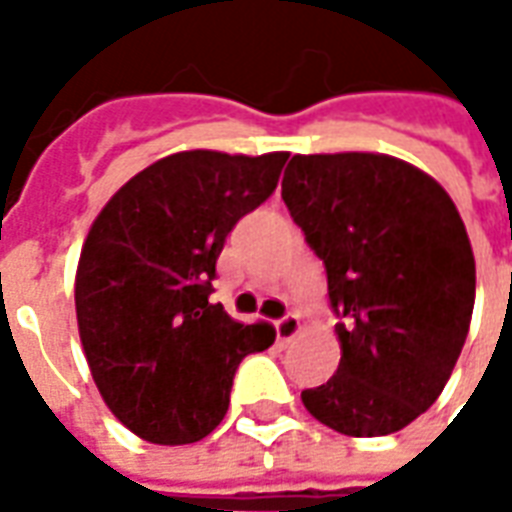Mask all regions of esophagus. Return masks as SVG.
Returning a JSON list of instances; mask_svg holds the SVG:
<instances>
[{
  "label": "esophagus",
  "mask_w": 512,
  "mask_h": 512,
  "mask_svg": "<svg viewBox=\"0 0 512 512\" xmlns=\"http://www.w3.org/2000/svg\"><path fill=\"white\" fill-rule=\"evenodd\" d=\"M274 326H277L279 343H290V340H293V337H299V332H301L299 315H293V312H290V315H285V318H279Z\"/></svg>",
  "instance_id": "obj_1"
}]
</instances>
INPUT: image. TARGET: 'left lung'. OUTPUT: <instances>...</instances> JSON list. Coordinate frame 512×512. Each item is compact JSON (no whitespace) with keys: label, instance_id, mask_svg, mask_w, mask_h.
<instances>
[{"label":"left lung","instance_id":"left-lung-1","mask_svg":"<svg viewBox=\"0 0 512 512\" xmlns=\"http://www.w3.org/2000/svg\"><path fill=\"white\" fill-rule=\"evenodd\" d=\"M282 200L326 266L340 367L301 403L326 428L370 439L428 411L461 356L474 255L450 194L384 153L290 158Z\"/></svg>","mask_w":512,"mask_h":512}]
</instances>
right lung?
Returning a JSON list of instances; mask_svg holds the SVG:
<instances>
[{
    "label": "right lung",
    "instance_id": "obj_1",
    "mask_svg": "<svg viewBox=\"0 0 512 512\" xmlns=\"http://www.w3.org/2000/svg\"><path fill=\"white\" fill-rule=\"evenodd\" d=\"M285 161L282 150L172 153L95 216L73 290L79 337L104 403L139 439H205L241 359L274 343L271 323L235 321L208 296L224 238L274 194Z\"/></svg>",
    "mask_w": 512,
    "mask_h": 512
}]
</instances>
